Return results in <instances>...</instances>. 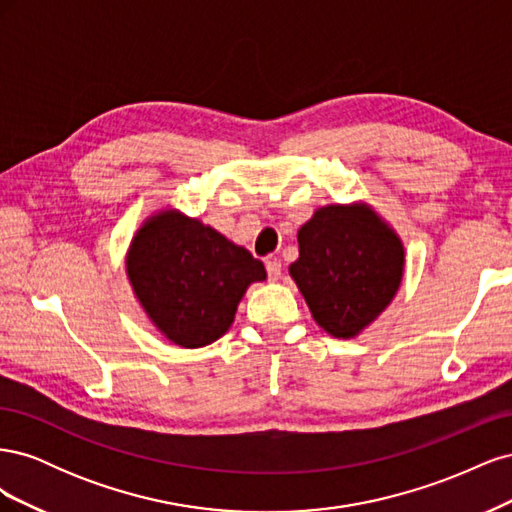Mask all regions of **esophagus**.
I'll use <instances>...</instances> for the list:
<instances>
[{"label": "esophagus", "instance_id": "esophagus-1", "mask_svg": "<svg viewBox=\"0 0 512 512\" xmlns=\"http://www.w3.org/2000/svg\"><path fill=\"white\" fill-rule=\"evenodd\" d=\"M267 273H269V280H280L282 277V262L277 258H269L267 260Z\"/></svg>", "mask_w": 512, "mask_h": 512}]
</instances>
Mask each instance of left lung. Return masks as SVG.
<instances>
[{
  "label": "left lung",
  "instance_id": "left-lung-1",
  "mask_svg": "<svg viewBox=\"0 0 512 512\" xmlns=\"http://www.w3.org/2000/svg\"><path fill=\"white\" fill-rule=\"evenodd\" d=\"M290 277L318 327L359 337L391 305L404 280L406 250L393 226L367 203L327 205L299 228Z\"/></svg>",
  "mask_w": 512,
  "mask_h": 512
}]
</instances>
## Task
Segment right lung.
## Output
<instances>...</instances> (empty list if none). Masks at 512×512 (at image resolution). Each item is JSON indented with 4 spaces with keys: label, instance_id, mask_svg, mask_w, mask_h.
<instances>
[{
    "label": "right lung",
    "instance_id": "obj_1",
    "mask_svg": "<svg viewBox=\"0 0 512 512\" xmlns=\"http://www.w3.org/2000/svg\"><path fill=\"white\" fill-rule=\"evenodd\" d=\"M126 273L153 327L181 348H203L220 339L247 286L267 280L265 265L245 247L168 207L136 230Z\"/></svg>",
    "mask_w": 512,
    "mask_h": 512
}]
</instances>
